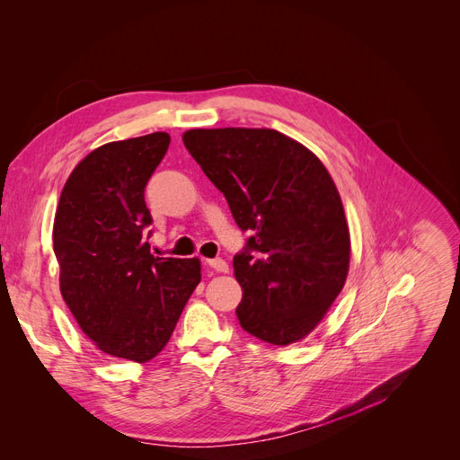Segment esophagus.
Masks as SVG:
<instances>
[{
	"label": "esophagus",
	"mask_w": 460,
	"mask_h": 460,
	"mask_svg": "<svg viewBox=\"0 0 460 460\" xmlns=\"http://www.w3.org/2000/svg\"><path fill=\"white\" fill-rule=\"evenodd\" d=\"M207 264L214 270V271H220V273H227L229 271V264L224 259H208Z\"/></svg>",
	"instance_id": "esophagus-1"
}]
</instances>
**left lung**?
<instances>
[{
  "label": "left lung",
  "instance_id": "1",
  "mask_svg": "<svg viewBox=\"0 0 460 460\" xmlns=\"http://www.w3.org/2000/svg\"><path fill=\"white\" fill-rule=\"evenodd\" d=\"M190 155L252 236L234 255L236 316L257 339H305L341 294L349 270L342 199L322 161L273 129H190Z\"/></svg>",
  "mask_w": 460,
  "mask_h": 460
}]
</instances>
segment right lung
<instances>
[{
    "label": "right lung",
    "mask_w": 460,
    "mask_h": 460,
    "mask_svg": "<svg viewBox=\"0 0 460 460\" xmlns=\"http://www.w3.org/2000/svg\"><path fill=\"white\" fill-rule=\"evenodd\" d=\"M168 146V133H151L88 153L53 224L68 309L103 353L135 362L163 351L201 281L199 259L151 255L142 234L153 222L144 190Z\"/></svg>",
    "instance_id": "obj_1"
}]
</instances>
